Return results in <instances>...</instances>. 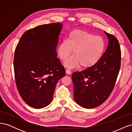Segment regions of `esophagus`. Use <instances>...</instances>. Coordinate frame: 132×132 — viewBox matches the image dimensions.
I'll list each match as a JSON object with an SVG mask.
<instances>
[{"mask_svg": "<svg viewBox=\"0 0 132 132\" xmlns=\"http://www.w3.org/2000/svg\"><path fill=\"white\" fill-rule=\"evenodd\" d=\"M66 73L67 74H70L71 73V71L69 70V69H67L66 70Z\"/></svg>", "mask_w": 132, "mask_h": 132, "instance_id": "34e87169", "label": "esophagus"}]
</instances>
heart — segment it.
Instances as JSON below:
<instances>
[{
	"label": "heart",
	"instance_id": "heart-1",
	"mask_svg": "<svg viewBox=\"0 0 132 132\" xmlns=\"http://www.w3.org/2000/svg\"><path fill=\"white\" fill-rule=\"evenodd\" d=\"M105 39L100 36L84 30H74L70 32L67 40L59 44L57 54L62 61L68 58L73 51L74 56L67 59L64 65L70 68L80 65L90 68L100 61L105 50Z\"/></svg>",
	"mask_w": 132,
	"mask_h": 132
}]
</instances>
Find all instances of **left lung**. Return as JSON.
Instances as JSON below:
<instances>
[{
  "label": "left lung",
  "mask_w": 132,
  "mask_h": 132,
  "mask_svg": "<svg viewBox=\"0 0 132 132\" xmlns=\"http://www.w3.org/2000/svg\"><path fill=\"white\" fill-rule=\"evenodd\" d=\"M109 45L100 61L94 67L71 75L75 102L85 109L104 102L113 90L121 67V51L118 39L105 31Z\"/></svg>",
  "instance_id": "obj_1"
}]
</instances>
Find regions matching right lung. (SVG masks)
Segmentation results:
<instances>
[{"mask_svg": "<svg viewBox=\"0 0 132 132\" xmlns=\"http://www.w3.org/2000/svg\"><path fill=\"white\" fill-rule=\"evenodd\" d=\"M62 28L60 22L35 27L22 35L16 47V85L23 100L35 109L50 104L58 81L65 76L56 51Z\"/></svg>", "mask_w": 132, "mask_h": 132, "instance_id": "add662e5", "label": "right lung"}]
</instances>
